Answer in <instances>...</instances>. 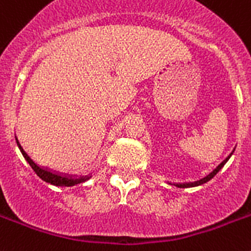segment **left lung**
<instances>
[{
  "instance_id": "1",
  "label": "left lung",
  "mask_w": 251,
  "mask_h": 251,
  "mask_svg": "<svg viewBox=\"0 0 251 251\" xmlns=\"http://www.w3.org/2000/svg\"><path fill=\"white\" fill-rule=\"evenodd\" d=\"M235 151V150H233ZM233 151H232V153H233ZM232 153L229 154V156H228L227 158H226V160H223L221 162V164L218 165L217 168L214 169L213 172L210 173V174L209 175H206V176H205V178H202V179H200V180H197V182H192V183H178V184H175L176 185V187H179V188H188V187H197V185H201V184H203V183H206V182H209V180H210L211 178H214V176H215V175H217V173L219 172V170H221L222 168H223V166H225L226 165V162H227L228 160H229V157H231L232 156Z\"/></svg>"
}]
</instances>
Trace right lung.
<instances>
[{
    "label": "right lung",
    "mask_w": 251,
    "mask_h": 251,
    "mask_svg": "<svg viewBox=\"0 0 251 251\" xmlns=\"http://www.w3.org/2000/svg\"><path fill=\"white\" fill-rule=\"evenodd\" d=\"M16 139V144L19 147L20 152L24 156V158L26 160V162L30 165V168L33 169L34 173L40 176L42 180H45L46 183H50L52 185H59V187H72V185H76L79 184V183H83L86 182L87 179L90 178V176H79V178H72V176H69V175H63V174H58V173L51 172V170H49V169H45V168H41L38 166L36 162H34L32 158L26 154L25 151L23 150V147L20 146L19 140L18 138L15 136Z\"/></svg>",
    "instance_id": "add662e5"
}]
</instances>
